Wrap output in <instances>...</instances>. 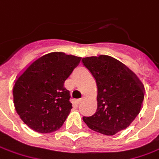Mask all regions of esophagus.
Listing matches in <instances>:
<instances>
[{
    "label": "esophagus",
    "instance_id": "1",
    "mask_svg": "<svg viewBox=\"0 0 159 159\" xmlns=\"http://www.w3.org/2000/svg\"><path fill=\"white\" fill-rule=\"evenodd\" d=\"M82 101H83V97H81L80 99H78V100H77V102H78V103H80Z\"/></svg>",
    "mask_w": 159,
    "mask_h": 159
}]
</instances>
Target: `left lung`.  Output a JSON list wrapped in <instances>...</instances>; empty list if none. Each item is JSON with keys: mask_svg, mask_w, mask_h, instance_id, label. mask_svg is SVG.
<instances>
[{"mask_svg": "<svg viewBox=\"0 0 159 159\" xmlns=\"http://www.w3.org/2000/svg\"><path fill=\"white\" fill-rule=\"evenodd\" d=\"M82 62L97 86L96 112L83 120L93 131L114 135L129 126L140 112L143 86L132 70L109 56L86 57Z\"/></svg>", "mask_w": 159, "mask_h": 159, "instance_id": "obj_1", "label": "left lung"}]
</instances>
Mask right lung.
Segmentation results:
<instances>
[{
    "mask_svg": "<svg viewBox=\"0 0 159 159\" xmlns=\"http://www.w3.org/2000/svg\"><path fill=\"white\" fill-rule=\"evenodd\" d=\"M80 57L53 52L37 59L13 88L14 105L20 119L34 131L58 130L71 110L70 92L64 87Z\"/></svg>",
    "mask_w": 159,
    "mask_h": 159,
    "instance_id": "obj_1",
    "label": "right lung"
}]
</instances>
